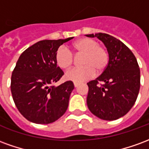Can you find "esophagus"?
Masks as SVG:
<instances>
[{"mask_svg": "<svg viewBox=\"0 0 149 149\" xmlns=\"http://www.w3.org/2000/svg\"><path fill=\"white\" fill-rule=\"evenodd\" d=\"M78 85H79V84H78V83H76V82H74V86H75V88L78 87Z\"/></svg>", "mask_w": 149, "mask_h": 149, "instance_id": "obj_1", "label": "esophagus"}]
</instances>
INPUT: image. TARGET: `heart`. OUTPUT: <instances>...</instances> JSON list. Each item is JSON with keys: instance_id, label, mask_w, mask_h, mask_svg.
Instances as JSON below:
<instances>
[{"instance_id": "obj_1", "label": "heart", "mask_w": 149, "mask_h": 149, "mask_svg": "<svg viewBox=\"0 0 149 149\" xmlns=\"http://www.w3.org/2000/svg\"><path fill=\"white\" fill-rule=\"evenodd\" d=\"M72 49L76 53H84L82 58L84 66L68 70L65 73V78L68 81L76 83L88 81L93 77L96 71L100 72L108 65V51L95 40L87 37L79 39L72 45ZM56 62L61 68L67 69L73 62V56L65 47H61L56 52Z\"/></svg>"}]
</instances>
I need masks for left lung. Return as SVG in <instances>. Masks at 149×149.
I'll list each match as a JSON object with an SVG mask.
<instances>
[{
  "instance_id": "obj_1",
  "label": "left lung",
  "mask_w": 149,
  "mask_h": 149,
  "mask_svg": "<svg viewBox=\"0 0 149 149\" xmlns=\"http://www.w3.org/2000/svg\"><path fill=\"white\" fill-rule=\"evenodd\" d=\"M97 37L105 45L109 63L100 77L87 83V105L90 112L104 120H115L134 105L141 86L137 61L125 44L106 33L88 34ZM104 82V86H99Z\"/></svg>"
}]
</instances>
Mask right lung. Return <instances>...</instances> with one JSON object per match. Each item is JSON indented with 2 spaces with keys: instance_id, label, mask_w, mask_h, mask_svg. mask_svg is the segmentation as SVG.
<instances>
[{
  "instance_id": "add662e5",
  "label": "right lung",
  "mask_w": 149,
  "mask_h": 149,
  "mask_svg": "<svg viewBox=\"0 0 149 149\" xmlns=\"http://www.w3.org/2000/svg\"><path fill=\"white\" fill-rule=\"evenodd\" d=\"M73 37L43 40L21 53L11 78V93L21 115L36 124H50L65 114L74 88L71 81L53 86L64 75L56 62L59 47Z\"/></svg>"
}]
</instances>
